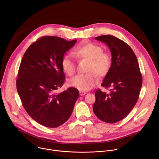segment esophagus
<instances>
[{
  "label": "esophagus",
  "mask_w": 159,
  "mask_h": 159,
  "mask_svg": "<svg viewBox=\"0 0 159 159\" xmlns=\"http://www.w3.org/2000/svg\"><path fill=\"white\" fill-rule=\"evenodd\" d=\"M80 96H84V95H85L86 94V92L85 91H80Z\"/></svg>",
  "instance_id": "1"
}]
</instances>
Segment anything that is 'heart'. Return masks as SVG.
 <instances>
[{"instance_id":"heart-1","label":"heart","mask_w":159,"mask_h":159,"mask_svg":"<svg viewBox=\"0 0 159 159\" xmlns=\"http://www.w3.org/2000/svg\"><path fill=\"white\" fill-rule=\"evenodd\" d=\"M73 54L79 59H88L86 74H80L72 78L70 85L81 91H88L93 88L98 82L96 74L100 77L106 75L111 64L112 57L107 52L103 51V48L91 42H86L78 46L73 51ZM61 66L68 75L72 76L76 71L75 62L70 55H66L61 60Z\"/></svg>"}]
</instances>
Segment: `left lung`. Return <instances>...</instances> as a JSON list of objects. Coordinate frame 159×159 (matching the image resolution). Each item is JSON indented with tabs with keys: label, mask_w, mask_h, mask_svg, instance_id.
Wrapping results in <instances>:
<instances>
[{
	"label": "left lung",
	"mask_w": 159,
	"mask_h": 159,
	"mask_svg": "<svg viewBox=\"0 0 159 159\" xmlns=\"http://www.w3.org/2000/svg\"><path fill=\"white\" fill-rule=\"evenodd\" d=\"M95 39L107 45L112 64L102 84L105 88H110L109 92L96 91L93 109L100 120L114 123L125 118L134 107L142 87V75L134 51L125 42L112 35Z\"/></svg>",
	"instance_id": "8db88e82"
}]
</instances>
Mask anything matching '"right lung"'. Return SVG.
Here are the masks:
<instances>
[{
	"label": "right lung",
	"mask_w": 159,
	"mask_h": 159,
	"mask_svg": "<svg viewBox=\"0 0 159 159\" xmlns=\"http://www.w3.org/2000/svg\"><path fill=\"white\" fill-rule=\"evenodd\" d=\"M76 41L43 36L29 47L21 61L16 79L19 97L30 117L47 127L65 123L79 97L78 89L73 87L56 93L65 81L61 60Z\"/></svg>",
	"instance_id": "add662e5"
}]
</instances>
